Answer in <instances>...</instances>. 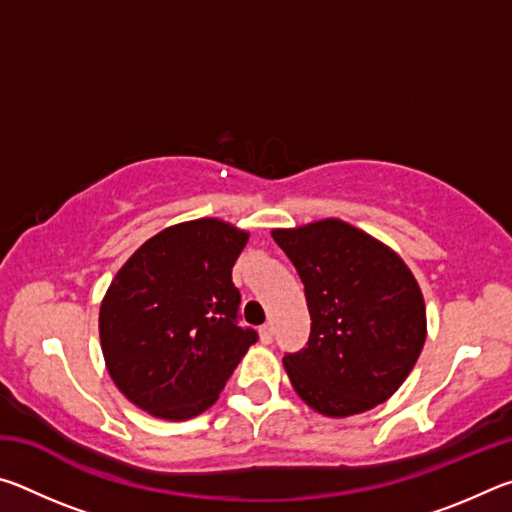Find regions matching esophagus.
<instances>
[{"instance_id": "esophagus-1", "label": "esophagus", "mask_w": 512, "mask_h": 512, "mask_svg": "<svg viewBox=\"0 0 512 512\" xmlns=\"http://www.w3.org/2000/svg\"><path fill=\"white\" fill-rule=\"evenodd\" d=\"M273 334H275L273 323H266V325L259 327V339H262V343H271L273 341Z\"/></svg>"}]
</instances>
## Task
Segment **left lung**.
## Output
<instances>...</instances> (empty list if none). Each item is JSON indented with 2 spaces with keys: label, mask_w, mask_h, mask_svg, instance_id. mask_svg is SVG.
I'll use <instances>...</instances> for the list:
<instances>
[{
  "label": "left lung",
  "mask_w": 512,
  "mask_h": 512,
  "mask_svg": "<svg viewBox=\"0 0 512 512\" xmlns=\"http://www.w3.org/2000/svg\"><path fill=\"white\" fill-rule=\"evenodd\" d=\"M296 266L311 316L305 348L284 354L311 409L345 418L386 402L427 339L418 282L391 248L339 219L273 230Z\"/></svg>",
  "instance_id": "1"
}]
</instances>
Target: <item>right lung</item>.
Wrapping results in <instances>:
<instances>
[{"mask_svg": "<svg viewBox=\"0 0 512 512\" xmlns=\"http://www.w3.org/2000/svg\"><path fill=\"white\" fill-rule=\"evenodd\" d=\"M248 235L219 219L173 225L121 266L101 302L110 377L128 400L164 420L216 402L259 336L239 325L232 266Z\"/></svg>", "mask_w": 512, "mask_h": 512, "instance_id": "1", "label": "right lung"}]
</instances>
